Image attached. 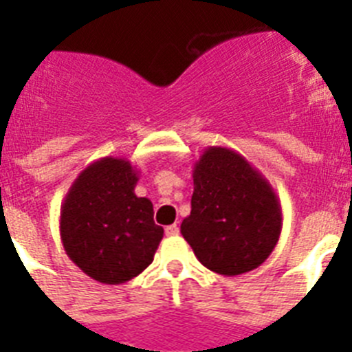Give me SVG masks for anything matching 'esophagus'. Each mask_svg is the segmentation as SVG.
<instances>
[{"label":"esophagus","mask_w":352,"mask_h":352,"mask_svg":"<svg viewBox=\"0 0 352 352\" xmlns=\"http://www.w3.org/2000/svg\"><path fill=\"white\" fill-rule=\"evenodd\" d=\"M166 234L167 236H178L179 234V227L176 226V223H173V226H167L166 227Z\"/></svg>","instance_id":"34e87169"}]
</instances>
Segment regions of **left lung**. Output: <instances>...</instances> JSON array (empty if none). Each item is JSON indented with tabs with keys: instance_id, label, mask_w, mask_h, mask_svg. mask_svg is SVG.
<instances>
[{
	"instance_id": "1",
	"label": "left lung",
	"mask_w": 352,
	"mask_h": 352,
	"mask_svg": "<svg viewBox=\"0 0 352 352\" xmlns=\"http://www.w3.org/2000/svg\"><path fill=\"white\" fill-rule=\"evenodd\" d=\"M282 231L273 186L231 148L210 146L194 164L192 211L182 234L211 272L234 276L268 259Z\"/></svg>"
}]
</instances>
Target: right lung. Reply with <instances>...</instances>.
<instances>
[{
    "mask_svg": "<svg viewBox=\"0 0 352 352\" xmlns=\"http://www.w3.org/2000/svg\"><path fill=\"white\" fill-rule=\"evenodd\" d=\"M139 174L125 158L104 157L72 183L61 204L65 252L93 280L118 285L153 263L164 229L153 204L135 195Z\"/></svg>",
    "mask_w": 352,
    "mask_h": 352,
    "instance_id": "1",
    "label": "right lung"
}]
</instances>
